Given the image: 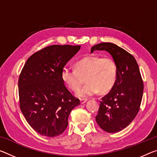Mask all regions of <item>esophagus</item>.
<instances>
[{
    "label": "esophagus",
    "instance_id": "esophagus-1",
    "mask_svg": "<svg viewBox=\"0 0 157 157\" xmlns=\"http://www.w3.org/2000/svg\"><path fill=\"white\" fill-rule=\"evenodd\" d=\"M86 101H87V100H86V99H80V103L81 104L85 103Z\"/></svg>",
    "mask_w": 157,
    "mask_h": 157
}]
</instances>
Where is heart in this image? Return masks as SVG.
<instances>
[{"label": "heart", "instance_id": "heart-1", "mask_svg": "<svg viewBox=\"0 0 157 157\" xmlns=\"http://www.w3.org/2000/svg\"><path fill=\"white\" fill-rule=\"evenodd\" d=\"M75 70L63 68L61 78L67 87L72 91L78 90L84 82L86 84L77 92L76 96L86 98L98 94L111 90L117 78V66L111 57L90 55L75 63Z\"/></svg>", "mask_w": 157, "mask_h": 157}]
</instances>
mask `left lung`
<instances>
[{
    "instance_id": "8db88e82",
    "label": "left lung",
    "mask_w": 157,
    "mask_h": 157,
    "mask_svg": "<svg viewBox=\"0 0 157 157\" xmlns=\"http://www.w3.org/2000/svg\"><path fill=\"white\" fill-rule=\"evenodd\" d=\"M108 52L117 66V78L110 91L100 101L96 121L103 131L117 133L128 126L138 114L143 94V82L135 58L115 44L102 43L91 47Z\"/></svg>"
}]
</instances>
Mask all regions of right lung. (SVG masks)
I'll list each match as a JSON object with an SVG mask.
<instances>
[{"label":"right lung","instance_id":"obj_1","mask_svg":"<svg viewBox=\"0 0 157 157\" xmlns=\"http://www.w3.org/2000/svg\"><path fill=\"white\" fill-rule=\"evenodd\" d=\"M79 45L48 46L31 56L19 75L20 108L27 122L42 136L61 135L79 100L61 78L62 69L80 49Z\"/></svg>","mask_w":157,"mask_h":157}]
</instances>
